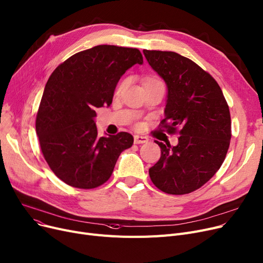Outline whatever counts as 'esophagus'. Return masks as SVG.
<instances>
[{
  "mask_svg": "<svg viewBox=\"0 0 263 263\" xmlns=\"http://www.w3.org/2000/svg\"><path fill=\"white\" fill-rule=\"evenodd\" d=\"M148 142V139L145 136L141 135H134V143L135 144H145Z\"/></svg>",
  "mask_w": 263,
  "mask_h": 263,
  "instance_id": "obj_1",
  "label": "esophagus"
}]
</instances>
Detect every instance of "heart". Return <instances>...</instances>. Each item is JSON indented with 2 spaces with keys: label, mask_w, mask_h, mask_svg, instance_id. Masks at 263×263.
<instances>
[{
  "label": "heart",
  "mask_w": 263,
  "mask_h": 263,
  "mask_svg": "<svg viewBox=\"0 0 263 263\" xmlns=\"http://www.w3.org/2000/svg\"><path fill=\"white\" fill-rule=\"evenodd\" d=\"M157 80H148L146 83H149V82H156ZM124 85H126V81H123V82H121L120 83V85H119V87H118V90H121L123 87H124Z\"/></svg>",
  "instance_id": "1"
}]
</instances>
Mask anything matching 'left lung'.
Instances as JSON below:
<instances>
[{
  "mask_svg": "<svg viewBox=\"0 0 263 263\" xmlns=\"http://www.w3.org/2000/svg\"><path fill=\"white\" fill-rule=\"evenodd\" d=\"M143 52L167 86L161 126L179 134L177 146L156 141L161 158L149 168V176L164 193L189 194L208 182L226 158L231 139L229 107L217 82L190 59L171 51Z\"/></svg>",
  "mask_w": 263,
  "mask_h": 263,
  "instance_id": "left-lung-1",
  "label": "left lung"
}]
</instances>
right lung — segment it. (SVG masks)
<instances>
[{
    "instance_id": "1",
    "label": "right lung",
    "mask_w": 263,
    "mask_h": 263,
    "mask_svg": "<svg viewBox=\"0 0 263 263\" xmlns=\"http://www.w3.org/2000/svg\"><path fill=\"white\" fill-rule=\"evenodd\" d=\"M143 64L139 49L109 45L76 53L50 76L36 133L51 171L66 184L95 189L106 182L118 157L133 145L127 132L98 136L96 107L109 106L121 76Z\"/></svg>"
}]
</instances>
